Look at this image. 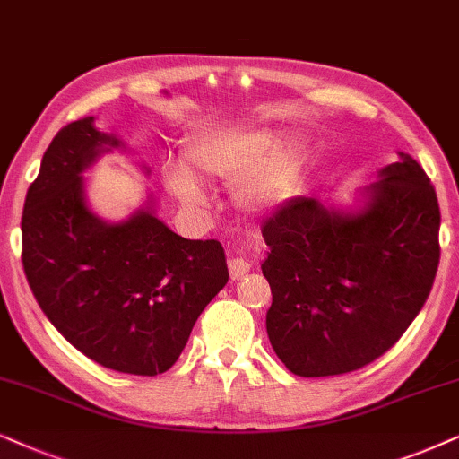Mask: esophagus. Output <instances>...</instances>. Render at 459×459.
Masks as SVG:
<instances>
[{"label":"esophagus","mask_w":459,"mask_h":459,"mask_svg":"<svg viewBox=\"0 0 459 459\" xmlns=\"http://www.w3.org/2000/svg\"><path fill=\"white\" fill-rule=\"evenodd\" d=\"M252 264H249V260L246 255H235V258L229 260V273H230V279H241L243 274H246Z\"/></svg>","instance_id":"34e87169"}]
</instances>
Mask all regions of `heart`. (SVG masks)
I'll use <instances>...</instances> for the list:
<instances>
[{"label":"heart","mask_w":459,"mask_h":459,"mask_svg":"<svg viewBox=\"0 0 459 459\" xmlns=\"http://www.w3.org/2000/svg\"><path fill=\"white\" fill-rule=\"evenodd\" d=\"M307 138H277L268 127L204 134L182 151V166L163 169V185L180 204L204 205L199 182H237L235 201L247 212H268L290 201L300 185Z\"/></svg>","instance_id":"1"}]
</instances>
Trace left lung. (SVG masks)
Segmentation results:
<instances>
[{"mask_svg": "<svg viewBox=\"0 0 459 459\" xmlns=\"http://www.w3.org/2000/svg\"><path fill=\"white\" fill-rule=\"evenodd\" d=\"M441 212L411 155L352 205L296 197L262 226L266 333L291 374L340 376L382 357L424 307L438 268Z\"/></svg>", "mask_w": 459, "mask_h": 459, "instance_id": "8db88e82", "label": "left lung"}]
</instances>
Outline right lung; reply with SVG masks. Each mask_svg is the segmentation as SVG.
I'll return each mask as SVG.
<instances>
[{
  "label": "right lung",
  "instance_id": "add662e5",
  "mask_svg": "<svg viewBox=\"0 0 459 459\" xmlns=\"http://www.w3.org/2000/svg\"><path fill=\"white\" fill-rule=\"evenodd\" d=\"M115 149L126 144L94 117L54 136L24 199L22 266L39 308L79 352L121 374L157 376L178 361L229 268L218 241L176 235L151 193L117 222L91 210L83 172Z\"/></svg>",
  "mask_w": 459,
  "mask_h": 459
}]
</instances>
